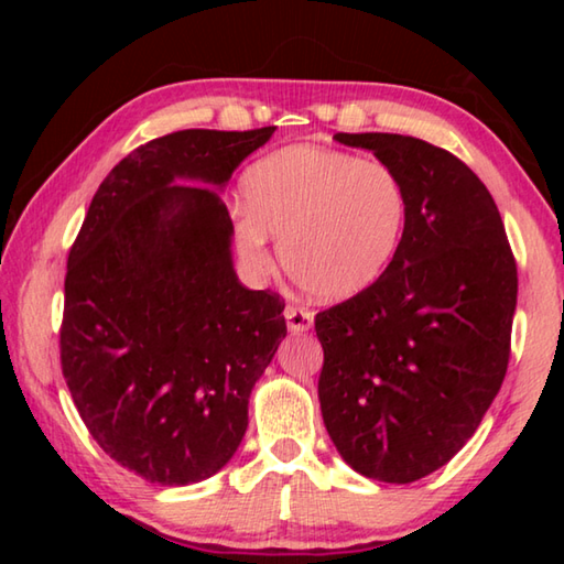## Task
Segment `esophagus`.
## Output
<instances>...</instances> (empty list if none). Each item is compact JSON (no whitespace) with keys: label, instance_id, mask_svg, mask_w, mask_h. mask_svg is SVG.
Instances as JSON below:
<instances>
[{"label":"esophagus","instance_id":"34e87169","mask_svg":"<svg viewBox=\"0 0 564 564\" xmlns=\"http://www.w3.org/2000/svg\"><path fill=\"white\" fill-rule=\"evenodd\" d=\"M283 316L291 333H305L313 326V313L308 308H303V305H285Z\"/></svg>","mask_w":564,"mask_h":564}]
</instances>
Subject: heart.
Here are the masks:
<instances>
[{
    "label": "heart",
    "instance_id": "heart-1",
    "mask_svg": "<svg viewBox=\"0 0 564 564\" xmlns=\"http://www.w3.org/2000/svg\"><path fill=\"white\" fill-rule=\"evenodd\" d=\"M246 216L238 253L269 263V238H281L289 279L318 301L340 303L383 279L405 238V184L383 161L348 151L295 144L273 151L241 181Z\"/></svg>",
    "mask_w": 564,
    "mask_h": 564
}]
</instances>
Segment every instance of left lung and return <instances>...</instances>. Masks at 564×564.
<instances>
[{
    "label": "left lung",
    "mask_w": 564,
    "mask_h": 564,
    "mask_svg": "<svg viewBox=\"0 0 564 564\" xmlns=\"http://www.w3.org/2000/svg\"><path fill=\"white\" fill-rule=\"evenodd\" d=\"M405 184L398 259L316 316L321 413L352 470L415 482L470 441L508 373L518 265L490 191L451 151L400 133H336Z\"/></svg>",
    "instance_id": "8db88e82"
}]
</instances>
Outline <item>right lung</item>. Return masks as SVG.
<instances>
[{
	"mask_svg": "<svg viewBox=\"0 0 564 564\" xmlns=\"http://www.w3.org/2000/svg\"><path fill=\"white\" fill-rule=\"evenodd\" d=\"M273 131L186 129L133 149L69 251L64 380L101 451L149 482L191 485L231 460L285 338L279 295L238 283L218 194Z\"/></svg>",
	"mask_w": 564,
	"mask_h": 564,
	"instance_id": "1",
	"label": "right lung"
}]
</instances>
